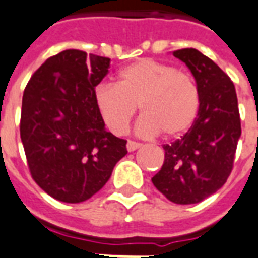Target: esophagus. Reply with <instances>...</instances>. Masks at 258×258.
<instances>
[{"instance_id": "1", "label": "esophagus", "mask_w": 258, "mask_h": 258, "mask_svg": "<svg viewBox=\"0 0 258 258\" xmlns=\"http://www.w3.org/2000/svg\"><path fill=\"white\" fill-rule=\"evenodd\" d=\"M141 148V144L139 142H134V141H128L127 142V150L128 152H134V150H137V149Z\"/></svg>"}]
</instances>
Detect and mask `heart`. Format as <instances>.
<instances>
[{"label": "heart", "instance_id": "1", "mask_svg": "<svg viewBox=\"0 0 258 258\" xmlns=\"http://www.w3.org/2000/svg\"><path fill=\"white\" fill-rule=\"evenodd\" d=\"M94 102L113 134L127 133L139 106L141 134L163 133L172 138L186 133L197 119L200 90L191 75L167 62L144 58L120 70L114 85L98 86Z\"/></svg>", "mask_w": 258, "mask_h": 258}]
</instances>
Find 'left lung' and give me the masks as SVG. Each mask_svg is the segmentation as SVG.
Returning a JSON list of instances; mask_svg holds the SVG:
<instances>
[{"mask_svg":"<svg viewBox=\"0 0 258 258\" xmlns=\"http://www.w3.org/2000/svg\"><path fill=\"white\" fill-rule=\"evenodd\" d=\"M172 54L191 71L200 90V112L186 134L164 145V164L152 182L169 201L188 205L201 202L227 182L241 119L235 86L216 62L191 47Z\"/></svg>","mask_w":258,"mask_h":258,"instance_id":"8db88e82","label":"left lung"}]
</instances>
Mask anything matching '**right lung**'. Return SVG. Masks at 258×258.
I'll list each match as a JSON object with an SVG mask.
<instances>
[{
  "mask_svg": "<svg viewBox=\"0 0 258 258\" xmlns=\"http://www.w3.org/2000/svg\"><path fill=\"white\" fill-rule=\"evenodd\" d=\"M109 67L108 57L68 49L49 57L24 89L20 137L28 169L61 202L93 197L127 154V141L105 130L94 102Z\"/></svg>",
  "mask_w": 258,
  "mask_h": 258,
  "instance_id": "right-lung-1",
  "label": "right lung"
}]
</instances>
